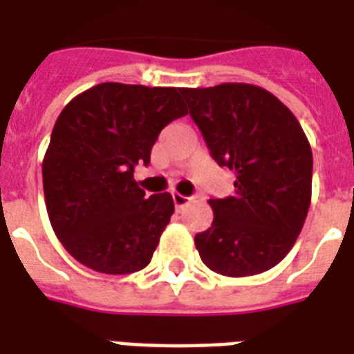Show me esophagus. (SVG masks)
I'll return each mask as SVG.
<instances>
[{
	"label": "esophagus",
	"mask_w": 354,
	"mask_h": 354,
	"mask_svg": "<svg viewBox=\"0 0 354 354\" xmlns=\"http://www.w3.org/2000/svg\"><path fill=\"white\" fill-rule=\"evenodd\" d=\"M172 202L176 205V209H182V207H185L189 204V198L180 193H172Z\"/></svg>",
	"instance_id": "obj_1"
}]
</instances>
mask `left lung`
I'll return each instance as SVG.
<instances>
[{"label": "left lung", "mask_w": 354, "mask_h": 354, "mask_svg": "<svg viewBox=\"0 0 354 354\" xmlns=\"http://www.w3.org/2000/svg\"><path fill=\"white\" fill-rule=\"evenodd\" d=\"M213 160L235 172V193L211 198L213 224L194 236L209 270L246 277L274 268L307 218L313 150L294 113L270 91L226 82L183 88Z\"/></svg>", "instance_id": "8db88e82"}]
</instances>
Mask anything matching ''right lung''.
Here are the masks:
<instances>
[{
    "mask_svg": "<svg viewBox=\"0 0 354 354\" xmlns=\"http://www.w3.org/2000/svg\"><path fill=\"white\" fill-rule=\"evenodd\" d=\"M182 88L102 82L66 104L41 163L44 194L58 241L101 274L143 270L174 213L169 193L145 196L139 163L171 121L187 115Z\"/></svg>",
    "mask_w": 354,
    "mask_h": 354,
    "instance_id": "1",
    "label": "right lung"
}]
</instances>
